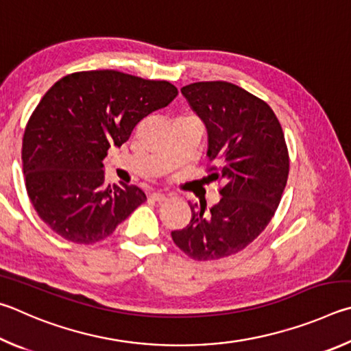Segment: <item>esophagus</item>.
I'll return each instance as SVG.
<instances>
[{"instance_id": "1", "label": "esophagus", "mask_w": 351, "mask_h": 351, "mask_svg": "<svg viewBox=\"0 0 351 351\" xmlns=\"http://www.w3.org/2000/svg\"><path fill=\"white\" fill-rule=\"evenodd\" d=\"M149 197L152 199V200H156V202H158V204H162V202H166V195L165 194H162V193H152Z\"/></svg>"}]
</instances>
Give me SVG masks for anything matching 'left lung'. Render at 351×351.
<instances>
[{
    "label": "left lung",
    "instance_id": "8db88e82",
    "mask_svg": "<svg viewBox=\"0 0 351 351\" xmlns=\"http://www.w3.org/2000/svg\"><path fill=\"white\" fill-rule=\"evenodd\" d=\"M182 94L208 129V172L222 182L217 205L191 206L172 241L194 261L239 253L267 228L280 204L290 157L278 117L259 97L228 82H197Z\"/></svg>",
    "mask_w": 351,
    "mask_h": 351
}]
</instances>
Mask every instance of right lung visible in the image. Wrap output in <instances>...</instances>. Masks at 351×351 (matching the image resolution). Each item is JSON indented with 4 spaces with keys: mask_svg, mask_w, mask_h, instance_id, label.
I'll use <instances>...</instances> for the list:
<instances>
[{
    "mask_svg": "<svg viewBox=\"0 0 351 351\" xmlns=\"http://www.w3.org/2000/svg\"><path fill=\"white\" fill-rule=\"evenodd\" d=\"M177 94L165 80L110 69L69 73L46 92L24 129L21 158L30 204L55 234L100 242L143 204L138 186L104 185L103 160Z\"/></svg>",
    "mask_w": 351,
    "mask_h": 351,
    "instance_id": "add662e5",
    "label": "right lung"
}]
</instances>
